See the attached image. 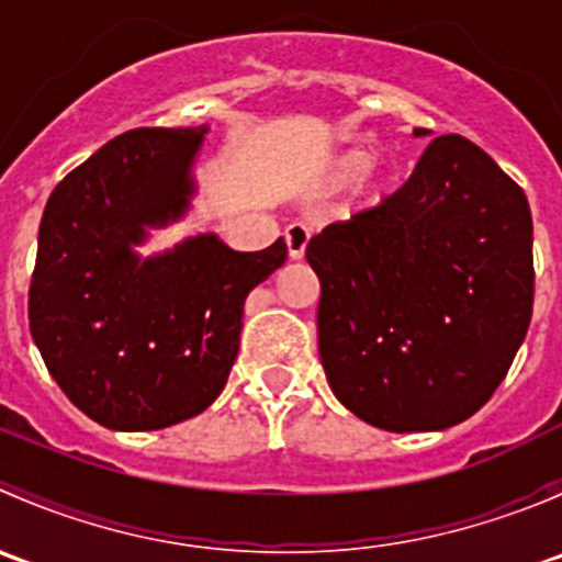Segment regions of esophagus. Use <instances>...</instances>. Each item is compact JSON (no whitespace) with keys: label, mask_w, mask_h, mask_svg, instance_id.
Here are the masks:
<instances>
[{"label":"esophagus","mask_w":562,"mask_h":562,"mask_svg":"<svg viewBox=\"0 0 562 562\" xmlns=\"http://www.w3.org/2000/svg\"><path fill=\"white\" fill-rule=\"evenodd\" d=\"M310 241V228L304 223H293L285 228V245H288V255L293 260L304 258V249H307Z\"/></svg>","instance_id":"esophagus-1"}]
</instances>
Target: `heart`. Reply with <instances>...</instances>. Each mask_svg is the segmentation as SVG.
<instances>
[{"label": "heart", "instance_id": "obj_1", "mask_svg": "<svg viewBox=\"0 0 562 562\" xmlns=\"http://www.w3.org/2000/svg\"><path fill=\"white\" fill-rule=\"evenodd\" d=\"M372 162H375V151L367 149V146H359V149H348V151H342L337 160H334L328 179H331V184H348V181L359 179V176H364L367 171H370ZM394 187H396L394 176L386 173V171L378 173L375 181H372L370 201L381 203L383 198H386L389 192L394 190Z\"/></svg>", "mask_w": 562, "mask_h": 562}]
</instances>
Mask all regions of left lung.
I'll return each mask as SVG.
<instances>
[{"mask_svg": "<svg viewBox=\"0 0 562 562\" xmlns=\"http://www.w3.org/2000/svg\"><path fill=\"white\" fill-rule=\"evenodd\" d=\"M307 260L321 280L317 350L328 386L389 432L473 416L530 326L527 195L462 135L435 138L378 206L326 225Z\"/></svg>", "mask_w": 562, "mask_h": 562, "instance_id": "left-lung-1", "label": "left lung"}]
</instances>
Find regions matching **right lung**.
<instances>
[{"mask_svg":"<svg viewBox=\"0 0 562 562\" xmlns=\"http://www.w3.org/2000/svg\"><path fill=\"white\" fill-rule=\"evenodd\" d=\"M206 130L138 127L72 168L45 203L30 328L67 400L108 429H162L206 411L239 353L245 302L288 258L217 236L138 260L144 225L184 214Z\"/></svg>","mask_w":562,"mask_h":562,"instance_id":"obj_1","label":"right lung"}]
</instances>
